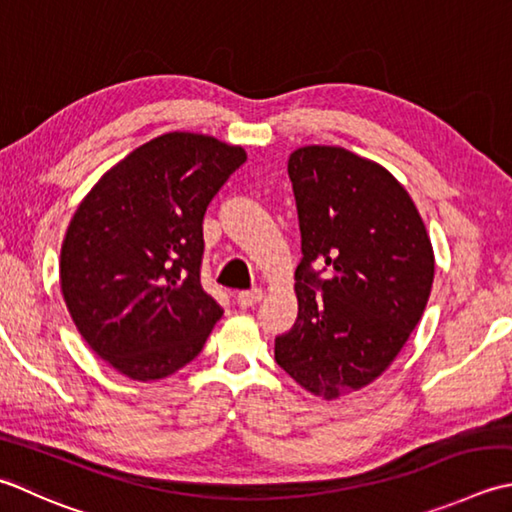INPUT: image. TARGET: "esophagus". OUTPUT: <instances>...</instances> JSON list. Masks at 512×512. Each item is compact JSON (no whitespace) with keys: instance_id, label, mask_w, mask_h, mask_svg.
Returning a JSON list of instances; mask_svg holds the SVG:
<instances>
[{"instance_id":"1","label":"esophagus","mask_w":512,"mask_h":512,"mask_svg":"<svg viewBox=\"0 0 512 512\" xmlns=\"http://www.w3.org/2000/svg\"><path fill=\"white\" fill-rule=\"evenodd\" d=\"M264 299V290L262 288H253V290H242V293L237 295V304L242 308H250V306H257L259 302Z\"/></svg>"}]
</instances>
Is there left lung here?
<instances>
[{
    "mask_svg": "<svg viewBox=\"0 0 512 512\" xmlns=\"http://www.w3.org/2000/svg\"><path fill=\"white\" fill-rule=\"evenodd\" d=\"M288 177L304 257L297 319L275 337V362L308 393L335 399L393 364L424 315L435 255L413 199L384 166L304 146Z\"/></svg>",
    "mask_w": 512,
    "mask_h": 512,
    "instance_id": "8db88e82",
    "label": "left lung"
}]
</instances>
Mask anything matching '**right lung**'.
Returning a JSON list of instances; mask_svg holds the SVG:
<instances>
[{
  "instance_id": "obj_1",
  "label": "right lung",
  "mask_w": 512,
  "mask_h": 512,
  "mask_svg": "<svg viewBox=\"0 0 512 512\" xmlns=\"http://www.w3.org/2000/svg\"><path fill=\"white\" fill-rule=\"evenodd\" d=\"M244 162L242 146L166 133L110 168L75 210L59 262L64 302L86 344L122 375H173L224 315L202 286V224Z\"/></svg>"
}]
</instances>
